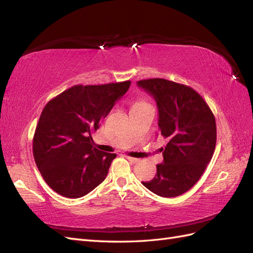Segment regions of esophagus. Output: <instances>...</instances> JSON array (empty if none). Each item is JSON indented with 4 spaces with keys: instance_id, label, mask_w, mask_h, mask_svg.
Returning <instances> with one entry per match:
<instances>
[{
    "instance_id": "34e87169",
    "label": "esophagus",
    "mask_w": 253,
    "mask_h": 253,
    "mask_svg": "<svg viewBox=\"0 0 253 253\" xmlns=\"http://www.w3.org/2000/svg\"><path fill=\"white\" fill-rule=\"evenodd\" d=\"M126 159H127V160H129V162L133 163V164H136V163H138V162H139V159H138V158L131 157V156H126Z\"/></svg>"
}]
</instances>
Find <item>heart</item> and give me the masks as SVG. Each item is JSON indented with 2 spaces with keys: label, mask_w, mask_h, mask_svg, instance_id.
I'll list each match as a JSON object with an SVG mask.
<instances>
[{
  "label": "heart",
  "mask_w": 253,
  "mask_h": 253,
  "mask_svg": "<svg viewBox=\"0 0 253 253\" xmlns=\"http://www.w3.org/2000/svg\"><path fill=\"white\" fill-rule=\"evenodd\" d=\"M148 105H150V104L147 101L142 100V99H138V100L135 101L133 108H137V106H148Z\"/></svg>",
  "instance_id": "b5f03b06"
}]
</instances>
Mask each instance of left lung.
I'll use <instances>...</instances> for the list:
<instances>
[{
	"mask_svg": "<svg viewBox=\"0 0 253 253\" xmlns=\"http://www.w3.org/2000/svg\"><path fill=\"white\" fill-rule=\"evenodd\" d=\"M158 106L164 163L142 185L159 196L175 197L192 188L210 163L216 144L215 117L203 97L185 84L162 78L137 82Z\"/></svg>",
	"mask_w": 253,
	"mask_h": 253,
	"instance_id": "1",
	"label": "left lung"
}]
</instances>
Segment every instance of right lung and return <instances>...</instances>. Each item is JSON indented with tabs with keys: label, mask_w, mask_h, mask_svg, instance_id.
Segmentation results:
<instances>
[{
	"label": "right lung",
	"mask_w": 253,
	"mask_h": 253,
	"mask_svg": "<svg viewBox=\"0 0 253 253\" xmlns=\"http://www.w3.org/2000/svg\"><path fill=\"white\" fill-rule=\"evenodd\" d=\"M129 85V80L79 84L44 106L34 135L33 154L42 177L55 192L79 198L105 179L116 154L96 149L91 133Z\"/></svg>",
	"instance_id": "right-lung-1"
}]
</instances>
